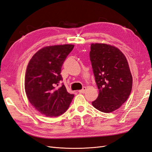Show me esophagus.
Instances as JSON below:
<instances>
[{
  "instance_id": "esophagus-1",
  "label": "esophagus",
  "mask_w": 152,
  "mask_h": 152,
  "mask_svg": "<svg viewBox=\"0 0 152 152\" xmlns=\"http://www.w3.org/2000/svg\"><path fill=\"white\" fill-rule=\"evenodd\" d=\"M86 87H84L83 88H82V89L79 90V92L80 93H84L85 92H86Z\"/></svg>"
}]
</instances>
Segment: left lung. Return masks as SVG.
<instances>
[{
	"label": "left lung",
	"mask_w": 152,
	"mask_h": 152,
	"mask_svg": "<svg viewBox=\"0 0 152 152\" xmlns=\"http://www.w3.org/2000/svg\"><path fill=\"white\" fill-rule=\"evenodd\" d=\"M90 60L99 95L93 107L110 113L126 102L132 90V77L124 54L118 48L106 44H91Z\"/></svg>",
	"instance_id": "left-lung-1"
}]
</instances>
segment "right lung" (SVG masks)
<instances>
[{"label":"right lung","instance_id":"1","mask_svg":"<svg viewBox=\"0 0 152 152\" xmlns=\"http://www.w3.org/2000/svg\"><path fill=\"white\" fill-rule=\"evenodd\" d=\"M74 45L64 44L42 48L30 60L26 68L25 89L30 103L46 117L65 113L74 95L67 92L61 75V66Z\"/></svg>","mask_w":152,"mask_h":152}]
</instances>
